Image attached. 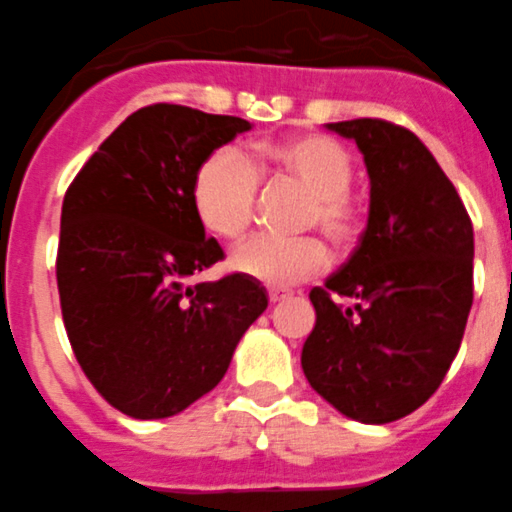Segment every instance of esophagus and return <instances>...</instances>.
Masks as SVG:
<instances>
[{
	"label": "esophagus",
	"instance_id": "1",
	"mask_svg": "<svg viewBox=\"0 0 512 512\" xmlns=\"http://www.w3.org/2000/svg\"><path fill=\"white\" fill-rule=\"evenodd\" d=\"M290 293L288 290H270V293H267V298H270V303H278V301H283V298H288Z\"/></svg>",
	"mask_w": 512,
	"mask_h": 512
}]
</instances>
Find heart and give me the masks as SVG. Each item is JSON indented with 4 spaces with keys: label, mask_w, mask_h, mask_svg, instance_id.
I'll list each match as a JSON object with an SVG mask.
<instances>
[{
    "label": "heart",
    "mask_w": 512,
    "mask_h": 512,
    "mask_svg": "<svg viewBox=\"0 0 512 512\" xmlns=\"http://www.w3.org/2000/svg\"><path fill=\"white\" fill-rule=\"evenodd\" d=\"M260 176L293 181L311 193L303 227L321 229L334 247H352L365 227L362 206L349 193L354 160L347 147L329 135H293L257 142L252 158L237 147H219L199 165L191 186L193 211L206 232L239 239L255 219ZM326 247L316 237H252L232 252V267L273 288L303 283L326 267Z\"/></svg>",
    "instance_id": "obj_1"
}]
</instances>
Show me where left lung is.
Instances as JSON below:
<instances>
[{
  "label": "left lung",
  "mask_w": 512,
  "mask_h": 512,
  "mask_svg": "<svg viewBox=\"0 0 512 512\" xmlns=\"http://www.w3.org/2000/svg\"><path fill=\"white\" fill-rule=\"evenodd\" d=\"M326 127L365 155L370 216L349 260L308 296L316 326L301 365L339 413L390 423L421 408L457 357L474 296L472 219L411 130L367 117Z\"/></svg>",
  "instance_id": "obj_1"
}]
</instances>
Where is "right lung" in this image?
Wrapping results in <instances>:
<instances>
[{
    "mask_svg": "<svg viewBox=\"0 0 512 512\" xmlns=\"http://www.w3.org/2000/svg\"><path fill=\"white\" fill-rule=\"evenodd\" d=\"M247 130V119L150 104L68 186L55 260L63 324L84 375L124 416H176L214 390L267 308L242 273L188 285L224 257L193 211V176Z\"/></svg>",
    "mask_w": 512,
    "mask_h": 512,
    "instance_id": "1",
    "label": "right lung"
}]
</instances>
